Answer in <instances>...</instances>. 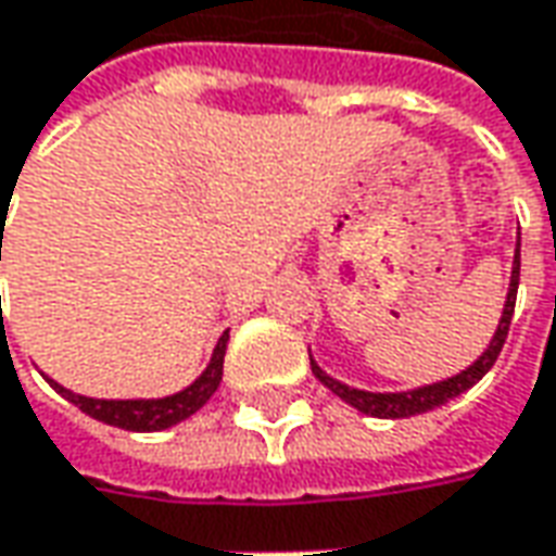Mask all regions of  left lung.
Masks as SVG:
<instances>
[{
  "label": "left lung",
  "mask_w": 556,
  "mask_h": 556,
  "mask_svg": "<svg viewBox=\"0 0 556 556\" xmlns=\"http://www.w3.org/2000/svg\"><path fill=\"white\" fill-rule=\"evenodd\" d=\"M517 286H520V242H517V252H514V267H510V286H507V301L505 311H502V319H498V329L489 341V348L483 354L477 356L470 363L468 369H462L458 375H452L446 381H437V384H425V388H415V391H400V393H372V391H359V388H351V384H341L338 378L326 375L314 359H311V369L314 375L329 388V391L341 396L344 403H351L354 409H359L363 415H372V418H409V415H418V412H431L443 403H450L452 396L465 393L468 388H473L483 375L495 366V359L505 348L507 329H510V316H514V304H517Z\"/></svg>",
  "instance_id": "left-lung-1"
}]
</instances>
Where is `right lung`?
I'll use <instances>...</instances> for the list:
<instances>
[{"mask_svg": "<svg viewBox=\"0 0 556 556\" xmlns=\"http://www.w3.org/2000/svg\"><path fill=\"white\" fill-rule=\"evenodd\" d=\"M227 332L218 338L215 344V354L208 359L205 372L187 384L184 391L172 393V396H160V400H94V396H83V393H73L67 388H61L58 381L49 384L61 396H67L73 406L104 421V425H113V428H125V431H165L172 425H178L184 418H190L193 412H200L208 396L218 391L220 375H224V351H227Z\"/></svg>", "mask_w": 556, "mask_h": 556, "instance_id": "right-lung-1", "label": "right lung"}]
</instances>
